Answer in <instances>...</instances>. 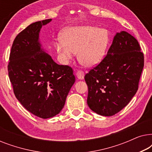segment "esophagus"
<instances>
[{
  "instance_id": "esophagus-1",
  "label": "esophagus",
  "mask_w": 152,
  "mask_h": 152,
  "mask_svg": "<svg viewBox=\"0 0 152 152\" xmlns=\"http://www.w3.org/2000/svg\"><path fill=\"white\" fill-rule=\"evenodd\" d=\"M76 75L78 79H80V80H82V79H84V72L81 70H77L76 71Z\"/></svg>"
}]
</instances>
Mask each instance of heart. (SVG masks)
<instances>
[{
  "label": "heart",
  "instance_id": "heart-1",
  "mask_svg": "<svg viewBox=\"0 0 152 152\" xmlns=\"http://www.w3.org/2000/svg\"><path fill=\"white\" fill-rule=\"evenodd\" d=\"M63 39L56 43V48L64 63H67L78 52L79 61L93 67L104 57L109 34L107 30L95 26H75L66 30Z\"/></svg>",
  "mask_w": 152,
  "mask_h": 152
}]
</instances>
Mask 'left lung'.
<instances>
[{
  "label": "left lung",
  "instance_id": "obj_1",
  "mask_svg": "<svg viewBox=\"0 0 152 152\" xmlns=\"http://www.w3.org/2000/svg\"><path fill=\"white\" fill-rule=\"evenodd\" d=\"M138 41L122 31L114 37L107 54L85 75L87 104L104 116L115 115L128 104L138 89L144 55Z\"/></svg>",
  "mask_w": 152,
  "mask_h": 152
}]
</instances>
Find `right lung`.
Wrapping results in <instances>:
<instances>
[{
	"label": "right lung",
	"mask_w": 152,
	"mask_h": 152,
	"mask_svg": "<svg viewBox=\"0 0 152 152\" xmlns=\"http://www.w3.org/2000/svg\"><path fill=\"white\" fill-rule=\"evenodd\" d=\"M51 19L30 24L12 44L7 69L14 93L30 113L43 119L57 115L75 82L73 70L59 65L41 48L39 34Z\"/></svg>",
	"instance_id": "right-lung-1"
}]
</instances>
